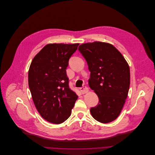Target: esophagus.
<instances>
[{"instance_id":"1","label":"esophagus","mask_w":155,"mask_h":155,"mask_svg":"<svg viewBox=\"0 0 155 155\" xmlns=\"http://www.w3.org/2000/svg\"><path fill=\"white\" fill-rule=\"evenodd\" d=\"M80 91H81V92L82 93V94H86V93L88 92V88L87 87H86V86L81 87V88H80Z\"/></svg>"}]
</instances>
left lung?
Listing matches in <instances>:
<instances>
[{
    "mask_svg": "<svg viewBox=\"0 0 155 155\" xmlns=\"http://www.w3.org/2000/svg\"><path fill=\"white\" fill-rule=\"evenodd\" d=\"M78 50L90 71L89 87L99 98L98 104L90 109L91 114L99 122H111L120 115L128 97L129 65L121 54L107 43H84Z\"/></svg>",
    "mask_w": 155,
    "mask_h": 155,
    "instance_id": "obj_1",
    "label": "left lung"
}]
</instances>
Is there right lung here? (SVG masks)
<instances>
[{
	"label": "right lung",
	"instance_id": "obj_1",
	"mask_svg": "<svg viewBox=\"0 0 155 155\" xmlns=\"http://www.w3.org/2000/svg\"><path fill=\"white\" fill-rule=\"evenodd\" d=\"M79 45H47L29 68L28 87L35 106L44 119L54 124L70 117L78 98L69 87L66 69Z\"/></svg>",
	"mask_w": 155,
	"mask_h": 155
}]
</instances>
